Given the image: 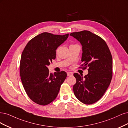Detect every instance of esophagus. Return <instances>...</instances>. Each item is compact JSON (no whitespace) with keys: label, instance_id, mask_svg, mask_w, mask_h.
<instances>
[{"label":"esophagus","instance_id":"34e87169","mask_svg":"<svg viewBox=\"0 0 128 128\" xmlns=\"http://www.w3.org/2000/svg\"><path fill=\"white\" fill-rule=\"evenodd\" d=\"M73 73L72 72H68L67 73V75L68 76H73Z\"/></svg>","mask_w":128,"mask_h":128}]
</instances>
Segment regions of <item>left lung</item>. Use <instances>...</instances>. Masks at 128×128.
<instances>
[{"label":"left lung","instance_id":"8db88e82","mask_svg":"<svg viewBox=\"0 0 128 128\" xmlns=\"http://www.w3.org/2000/svg\"><path fill=\"white\" fill-rule=\"evenodd\" d=\"M70 36L78 40L82 46L81 68L88 67V74L84 78L78 73L73 76L76 97L84 104H92L104 95L112 78L113 61L110 52L101 37L89 31L73 32Z\"/></svg>","mask_w":128,"mask_h":128}]
</instances>
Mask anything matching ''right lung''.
<instances>
[{"label":"right lung","mask_w":128,"mask_h":128,"mask_svg":"<svg viewBox=\"0 0 128 128\" xmlns=\"http://www.w3.org/2000/svg\"><path fill=\"white\" fill-rule=\"evenodd\" d=\"M63 36L44 32L26 45L20 61V76L24 90L31 100L46 105L55 100L67 76L64 71L49 72L47 68L56 58V50L67 39Z\"/></svg>","instance_id":"add662e5"}]
</instances>
